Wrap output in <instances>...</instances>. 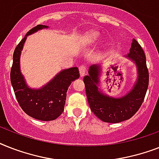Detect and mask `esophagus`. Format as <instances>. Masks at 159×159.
I'll use <instances>...</instances> for the list:
<instances>
[{
    "instance_id": "esophagus-1",
    "label": "esophagus",
    "mask_w": 159,
    "mask_h": 159,
    "mask_svg": "<svg viewBox=\"0 0 159 159\" xmlns=\"http://www.w3.org/2000/svg\"><path fill=\"white\" fill-rule=\"evenodd\" d=\"M79 73H80V76L81 77H84L85 75V73H86V67L82 65V66L79 67Z\"/></svg>"
}]
</instances>
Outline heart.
I'll return each instance as SVG.
<instances>
[{
  "mask_svg": "<svg viewBox=\"0 0 159 159\" xmlns=\"http://www.w3.org/2000/svg\"><path fill=\"white\" fill-rule=\"evenodd\" d=\"M88 42H94L99 38L100 37V33L96 32V31H92L88 34Z\"/></svg>",
  "mask_w": 159,
  "mask_h": 159,
  "instance_id": "heart-1",
  "label": "heart"
}]
</instances>
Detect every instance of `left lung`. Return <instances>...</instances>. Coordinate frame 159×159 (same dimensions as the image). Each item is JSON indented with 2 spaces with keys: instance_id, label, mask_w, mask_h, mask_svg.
<instances>
[{
  "instance_id": "left-lung-1",
  "label": "left lung",
  "mask_w": 159,
  "mask_h": 159,
  "mask_svg": "<svg viewBox=\"0 0 159 159\" xmlns=\"http://www.w3.org/2000/svg\"><path fill=\"white\" fill-rule=\"evenodd\" d=\"M124 57L135 64L137 78L131 91L123 96L112 97L99 87L101 72L100 64L91 65L88 75L83 78L90 108L94 114L104 122L117 123L130 119L141 106L148 89L149 71L146 58L140 45L135 39L132 40L130 51Z\"/></svg>"
}]
</instances>
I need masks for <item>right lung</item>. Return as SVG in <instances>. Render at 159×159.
<instances>
[{
	"mask_svg": "<svg viewBox=\"0 0 159 159\" xmlns=\"http://www.w3.org/2000/svg\"><path fill=\"white\" fill-rule=\"evenodd\" d=\"M48 28V26L40 24L26 34L15 48L10 71V81L20 107L28 116L41 121H52L61 115L68 87L72 82L80 77L78 68L73 67L60 71L41 88L28 86L20 69L21 51L28 36Z\"/></svg>",
	"mask_w": 159,
	"mask_h": 159,
	"instance_id": "add662e5",
	"label": "right lung"
}]
</instances>
